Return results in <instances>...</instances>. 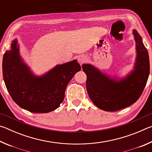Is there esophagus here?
<instances>
[{
  "mask_svg": "<svg viewBox=\"0 0 152 152\" xmlns=\"http://www.w3.org/2000/svg\"><path fill=\"white\" fill-rule=\"evenodd\" d=\"M78 60L79 63L82 64H83L84 62H85L86 60V56H80L78 57Z\"/></svg>",
  "mask_w": 152,
  "mask_h": 152,
  "instance_id": "obj_1",
  "label": "esophagus"
}]
</instances>
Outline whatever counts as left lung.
Wrapping results in <instances>:
<instances>
[{"label":"left lung","mask_w":152,"mask_h":152,"mask_svg":"<svg viewBox=\"0 0 152 152\" xmlns=\"http://www.w3.org/2000/svg\"><path fill=\"white\" fill-rule=\"evenodd\" d=\"M136 43L134 70L121 79L102 73L96 67L88 64L82 66L86 74V90L92 102L105 111H116L134 103L142 94L150 74V60L142 38L135 29L133 30Z\"/></svg>","instance_id":"1"}]
</instances>
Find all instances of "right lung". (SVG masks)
I'll return each instance as SVG.
<instances>
[{
	"mask_svg": "<svg viewBox=\"0 0 152 152\" xmlns=\"http://www.w3.org/2000/svg\"><path fill=\"white\" fill-rule=\"evenodd\" d=\"M80 70L75 60L57 65L42 76H35L20 57L16 39L2 59V75L7 91L15 103L31 113H46L59 107L67 85Z\"/></svg>",
	"mask_w": 152,
	"mask_h": 152,
	"instance_id": "add662e5",
	"label": "right lung"
}]
</instances>
